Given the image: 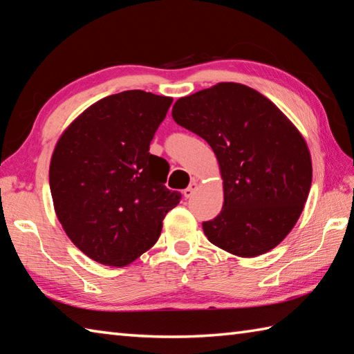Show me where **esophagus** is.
Listing matches in <instances>:
<instances>
[{"label": "esophagus", "mask_w": 354, "mask_h": 354, "mask_svg": "<svg viewBox=\"0 0 354 354\" xmlns=\"http://www.w3.org/2000/svg\"><path fill=\"white\" fill-rule=\"evenodd\" d=\"M196 189H198V184L194 183V181H192V183H190V185L187 187V189L184 190V196H185L187 199L192 198V196H193V193H194V190H196Z\"/></svg>", "instance_id": "34e87169"}]
</instances>
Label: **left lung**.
Segmentation results:
<instances>
[{"mask_svg":"<svg viewBox=\"0 0 354 354\" xmlns=\"http://www.w3.org/2000/svg\"><path fill=\"white\" fill-rule=\"evenodd\" d=\"M175 122L204 138L223 178V207L202 223L239 257L272 250L297 223L312 185L310 153L288 117L255 89L223 82L179 99Z\"/></svg>","mask_w":354,"mask_h":354,"instance_id":"8db88e82","label":"left lung"}]
</instances>
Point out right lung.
<instances>
[{"label": "right lung", "mask_w": 354, "mask_h": 354, "mask_svg": "<svg viewBox=\"0 0 354 354\" xmlns=\"http://www.w3.org/2000/svg\"><path fill=\"white\" fill-rule=\"evenodd\" d=\"M171 97L132 89L89 106L59 138L50 190L59 222L89 259L126 266L155 245L181 201L164 185L165 161L149 152Z\"/></svg>", "instance_id": "obj_1"}]
</instances>
